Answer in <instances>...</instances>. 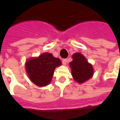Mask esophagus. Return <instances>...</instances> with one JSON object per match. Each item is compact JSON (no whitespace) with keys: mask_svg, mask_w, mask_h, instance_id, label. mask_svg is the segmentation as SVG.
Segmentation results:
<instances>
[{"mask_svg":"<svg viewBox=\"0 0 120 120\" xmlns=\"http://www.w3.org/2000/svg\"><path fill=\"white\" fill-rule=\"evenodd\" d=\"M67 62H68V60H67V59H65V58L63 59V60H62V64H64V65H66Z\"/></svg>","mask_w":120,"mask_h":120,"instance_id":"1","label":"esophagus"}]
</instances>
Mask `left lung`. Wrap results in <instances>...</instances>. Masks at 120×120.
<instances>
[{
  "label": "left lung",
  "mask_w": 120,
  "mask_h": 120,
  "mask_svg": "<svg viewBox=\"0 0 120 120\" xmlns=\"http://www.w3.org/2000/svg\"><path fill=\"white\" fill-rule=\"evenodd\" d=\"M73 60L70 62L71 73L76 82L82 83L90 79L93 75V68L84 56L76 52L73 55Z\"/></svg>",
  "instance_id": "1"
}]
</instances>
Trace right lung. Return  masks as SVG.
<instances>
[{
    "label": "right lung",
    "instance_id": "obj_1",
    "mask_svg": "<svg viewBox=\"0 0 120 120\" xmlns=\"http://www.w3.org/2000/svg\"><path fill=\"white\" fill-rule=\"evenodd\" d=\"M61 65L58 58L51 53L45 52L36 58L26 62V69L29 78L33 83L40 87L48 85L51 81L55 68Z\"/></svg>",
    "mask_w": 120,
    "mask_h": 120
}]
</instances>
